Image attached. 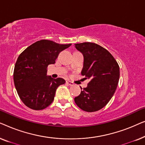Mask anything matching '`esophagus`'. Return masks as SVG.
Wrapping results in <instances>:
<instances>
[{
	"instance_id": "esophagus-1",
	"label": "esophagus",
	"mask_w": 145,
	"mask_h": 145,
	"mask_svg": "<svg viewBox=\"0 0 145 145\" xmlns=\"http://www.w3.org/2000/svg\"><path fill=\"white\" fill-rule=\"evenodd\" d=\"M66 83L67 84H69V86H73V85H74V83H73L72 82H71V81H70V80H67Z\"/></svg>"
}]
</instances>
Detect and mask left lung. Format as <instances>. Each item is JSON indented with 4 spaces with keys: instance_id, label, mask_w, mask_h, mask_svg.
<instances>
[{
    "instance_id": "1",
    "label": "left lung",
    "mask_w": 145,
    "mask_h": 145,
    "mask_svg": "<svg viewBox=\"0 0 145 145\" xmlns=\"http://www.w3.org/2000/svg\"><path fill=\"white\" fill-rule=\"evenodd\" d=\"M84 56L81 72L85 79H90L86 88H81L74 102L87 112L101 110L114 94L120 79V67L112 54L100 45L91 42L74 44Z\"/></svg>"
}]
</instances>
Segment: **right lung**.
<instances>
[{"label": "right lung", "mask_w": 145, "mask_h": 145, "mask_svg": "<svg viewBox=\"0 0 145 145\" xmlns=\"http://www.w3.org/2000/svg\"><path fill=\"white\" fill-rule=\"evenodd\" d=\"M71 45L42 39L19 55L14 70V82L20 98L27 107L41 110L53 102L57 88L65 80L47 76V67L54 64L59 53Z\"/></svg>", "instance_id": "add662e5"}]
</instances>
